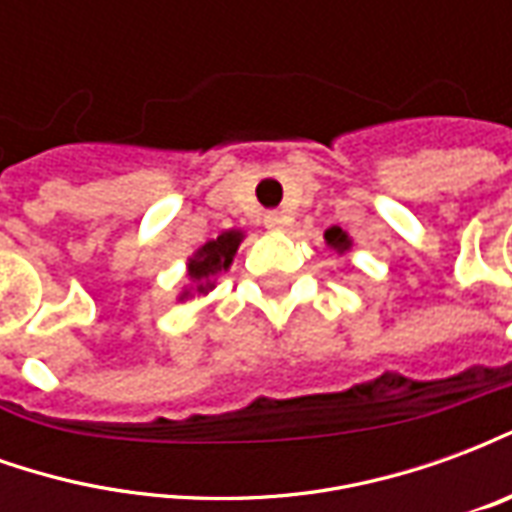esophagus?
<instances>
[{"label":"esophagus","instance_id":"34e87169","mask_svg":"<svg viewBox=\"0 0 512 512\" xmlns=\"http://www.w3.org/2000/svg\"><path fill=\"white\" fill-rule=\"evenodd\" d=\"M263 224H266L268 230H274V233H279V230H285V213L268 211L266 216H263Z\"/></svg>","mask_w":512,"mask_h":512}]
</instances>
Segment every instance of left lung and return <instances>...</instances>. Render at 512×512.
<instances>
[{
  "label": "left lung",
  "instance_id": "obj_1",
  "mask_svg": "<svg viewBox=\"0 0 512 512\" xmlns=\"http://www.w3.org/2000/svg\"><path fill=\"white\" fill-rule=\"evenodd\" d=\"M323 238H326V246H329V249H334L337 255L351 252V246H354V238L345 233L343 227H329V230L323 233Z\"/></svg>",
  "mask_w": 512,
  "mask_h": 512
}]
</instances>
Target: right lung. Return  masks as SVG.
<instances>
[{
    "mask_svg": "<svg viewBox=\"0 0 512 512\" xmlns=\"http://www.w3.org/2000/svg\"><path fill=\"white\" fill-rule=\"evenodd\" d=\"M241 241H244V230H224L222 235L205 241V244L186 260V277H189V285L180 290L178 301H189L194 299V296H208V293L216 288V277L233 266V257L235 252H238Z\"/></svg>",
    "mask_w": 512,
    "mask_h": 512,
    "instance_id": "obj_1",
    "label": "right lung"
}]
</instances>
